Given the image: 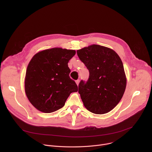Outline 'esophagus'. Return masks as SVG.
<instances>
[{
    "label": "esophagus",
    "instance_id": "obj_1",
    "mask_svg": "<svg viewBox=\"0 0 152 152\" xmlns=\"http://www.w3.org/2000/svg\"><path fill=\"white\" fill-rule=\"evenodd\" d=\"M79 82H80V80H79V79H77V80H76V84H77V86H78V85H79Z\"/></svg>",
    "mask_w": 152,
    "mask_h": 152
}]
</instances>
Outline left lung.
I'll use <instances>...</instances> for the list:
<instances>
[{
	"instance_id": "1",
	"label": "left lung",
	"mask_w": 152,
	"mask_h": 152,
	"mask_svg": "<svg viewBox=\"0 0 152 152\" xmlns=\"http://www.w3.org/2000/svg\"><path fill=\"white\" fill-rule=\"evenodd\" d=\"M90 72L88 80L79 84L85 107L96 114L111 111L121 99L126 86L123 62L113 50L93 45L77 50Z\"/></svg>"
}]
</instances>
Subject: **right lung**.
<instances>
[{
  "instance_id": "add662e5",
  "label": "right lung",
  "mask_w": 152,
  "mask_h": 152,
  "mask_svg": "<svg viewBox=\"0 0 152 152\" xmlns=\"http://www.w3.org/2000/svg\"><path fill=\"white\" fill-rule=\"evenodd\" d=\"M74 50L52 48L35 54L27 67L25 88L28 99L37 109L50 113L62 107L77 86L70 76L69 60Z\"/></svg>"
}]
</instances>
